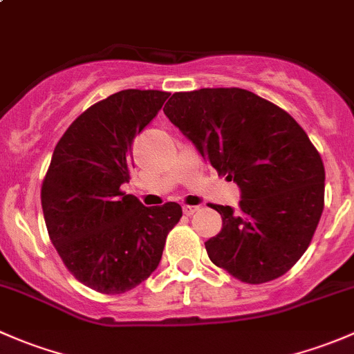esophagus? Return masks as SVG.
I'll use <instances>...</instances> for the list:
<instances>
[{"instance_id":"34e87169","label":"esophagus","mask_w":354,"mask_h":354,"mask_svg":"<svg viewBox=\"0 0 354 354\" xmlns=\"http://www.w3.org/2000/svg\"><path fill=\"white\" fill-rule=\"evenodd\" d=\"M198 210L197 205H183V212L187 214V216H192V214H195Z\"/></svg>"}]
</instances>
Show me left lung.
<instances>
[{
    "label": "left lung",
    "mask_w": 354,
    "mask_h": 354,
    "mask_svg": "<svg viewBox=\"0 0 354 354\" xmlns=\"http://www.w3.org/2000/svg\"><path fill=\"white\" fill-rule=\"evenodd\" d=\"M164 114L240 187V209L212 207L223 230L205 241L209 259L248 284L286 274L324 210L326 169L305 130L284 109L236 87L176 92Z\"/></svg>",
    "instance_id": "1"
}]
</instances>
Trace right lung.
<instances>
[{
	"label": "right lung",
	"mask_w": 354,
	"mask_h": 354,
	"mask_svg": "<svg viewBox=\"0 0 354 354\" xmlns=\"http://www.w3.org/2000/svg\"><path fill=\"white\" fill-rule=\"evenodd\" d=\"M169 97L160 91L116 92L68 127L41 190L49 238L66 269L104 295L130 291L162 257L181 207H145L121 192L133 166L131 145Z\"/></svg>",
	"instance_id": "obj_1"
}]
</instances>
